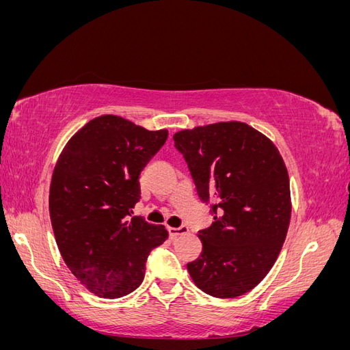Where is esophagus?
<instances>
[{
    "label": "esophagus",
    "mask_w": 350,
    "mask_h": 350,
    "mask_svg": "<svg viewBox=\"0 0 350 350\" xmlns=\"http://www.w3.org/2000/svg\"><path fill=\"white\" fill-rule=\"evenodd\" d=\"M167 230H169V235H171V238H176L178 235L187 234V232H188V228H187V226H179V228H167Z\"/></svg>",
    "instance_id": "obj_1"
}]
</instances>
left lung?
I'll list each match as a JSON object with an SVG mask.
<instances>
[{
	"mask_svg": "<svg viewBox=\"0 0 350 350\" xmlns=\"http://www.w3.org/2000/svg\"><path fill=\"white\" fill-rule=\"evenodd\" d=\"M215 221L198 232L200 257L187 264L197 288L237 298L266 278L291 221V187L283 159L266 135L238 122H217L174 135Z\"/></svg>",
	"mask_w": 350,
	"mask_h": 350,
	"instance_id": "1",
	"label": "left lung"
}]
</instances>
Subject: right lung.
Instances as JSON below:
<instances>
[{
	"label": "right lung",
	"mask_w": 350,
	"mask_h": 350,
	"mask_svg": "<svg viewBox=\"0 0 350 350\" xmlns=\"http://www.w3.org/2000/svg\"><path fill=\"white\" fill-rule=\"evenodd\" d=\"M166 139L167 130L102 115L74 134L58 157L49 188L57 245L77 280L102 298L139 288L150 251L167 238L165 226L130 219L140 200V172Z\"/></svg>",
	"instance_id": "obj_1"
}]
</instances>
